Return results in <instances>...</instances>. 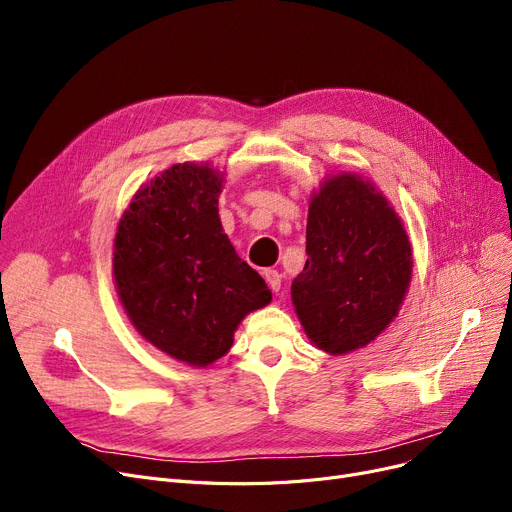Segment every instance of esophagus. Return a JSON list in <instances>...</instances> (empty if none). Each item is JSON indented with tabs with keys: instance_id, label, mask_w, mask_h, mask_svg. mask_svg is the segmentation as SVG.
<instances>
[{
	"instance_id": "esophagus-1",
	"label": "esophagus",
	"mask_w": 512,
	"mask_h": 512,
	"mask_svg": "<svg viewBox=\"0 0 512 512\" xmlns=\"http://www.w3.org/2000/svg\"><path fill=\"white\" fill-rule=\"evenodd\" d=\"M263 278H265L267 284H270V288H272L274 292H278V290L282 288V276H280L276 270H265V272H263Z\"/></svg>"
}]
</instances>
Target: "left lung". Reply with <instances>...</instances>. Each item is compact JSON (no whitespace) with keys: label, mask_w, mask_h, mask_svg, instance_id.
I'll list each match as a JSON object with an SVG mask.
<instances>
[{"label":"left lung","mask_w":512,"mask_h":512,"mask_svg":"<svg viewBox=\"0 0 512 512\" xmlns=\"http://www.w3.org/2000/svg\"><path fill=\"white\" fill-rule=\"evenodd\" d=\"M413 274L411 240L382 191L353 172L311 195L307 263L290 297L319 351L346 355L378 338L400 311Z\"/></svg>","instance_id":"left-lung-1"}]
</instances>
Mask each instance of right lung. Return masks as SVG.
Instances as JSON below:
<instances>
[{"label":"right lung","instance_id":"1","mask_svg":"<svg viewBox=\"0 0 512 512\" xmlns=\"http://www.w3.org/2000/svg\"><path fill=\"white\" fill-rule=\"evenodd\" d=\"M224 176L209 161L174 164L134 193L114 238L112 274L130 324L191 367L222 359L240 321L272 301L222 228Z\"/></svg>","mask_w":512,"mask_h":512}]
</instances>
